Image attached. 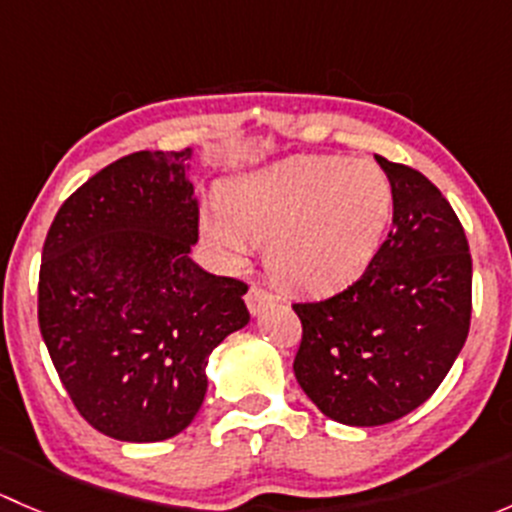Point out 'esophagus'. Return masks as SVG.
<instances>
[{
	"label": "esophagus",
	"instance_id": "1",
	"mask_svg": "<svg viewBox=\"0 0 512 512\" xmlns=\"http://www.w3.org/2000/svg\"><path fill=\"white\" fill-rule=\"evenodd\" d=\"M275 302H277V297L272 292H267L265 287L252 285L250 292H247V307H250L252 314L265 312V309L272 307V304H275Z\"/></svg>",
	"mask_w": 512,
	"mask_h": 512
}]
</instances>
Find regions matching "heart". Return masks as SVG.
<instances>
[{
  "instance_id": "b5f03b06",
  "label": "heart",
  "mask_w": 512,
  "mask_h": 512,
  "mask_svg": "<svg viewBox=\"0 0 512 512\" xmlns=\"http://www.w3.org/2000/svg\"><path fill=\"white\" fill-rule=\"evenodd\" d=\"M394 215V185L374 163L349 158H287L235 180L223 218H205V235L230 260L267 247L277 282L327 294L354 282L384 242Z\"/></svg>"
}]
</instances>
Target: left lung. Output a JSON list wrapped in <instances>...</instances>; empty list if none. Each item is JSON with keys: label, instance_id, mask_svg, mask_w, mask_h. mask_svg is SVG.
<instances>
[{"label": "left lung", "instance_id": "left-lung-1", "mask_svg": "<svg viewBox=\"0 0 512 512\" xmlns=\"http://www.w3.org/2000/svg\"><path fill=\"white\" fill-rule=\"evenodd\" d=\"M394 185V220L364 275L322 302L292 304L302 322L294 376L312 404L347 426H384L438 389L471 327L473 262L441 190L376 156Z\"/></svg>", "mask_w": 512, "mask_h": 512}]
</instances>
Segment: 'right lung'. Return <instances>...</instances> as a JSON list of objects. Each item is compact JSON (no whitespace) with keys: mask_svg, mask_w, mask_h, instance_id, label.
Here are the masks:
<instances>
[{"mask_svg":"<svg viewBox=\"0 0 512 512\" xmlns=\"http://www.w3.org/2000/svg\"><path fill=\"white\" fill-rule=\"evenodd\" d=\"M193 151H138L59 208L39 270V329L79 414L116 441L190 426L208 356L250 322L247 285L190 260Z\"/></svg>","mask_w":512,"mask_h":512,"instance_id":"right-lung-1","label":"right lung"}]
</instances>
